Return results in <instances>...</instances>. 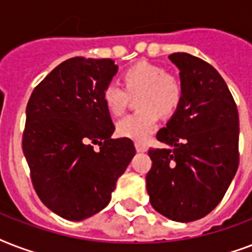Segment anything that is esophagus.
Here are the masks:
<instances>
[{"label":"esophagus","instance_id":"1","mask_svg":"<svg viewBox=\"0 0 252 252\" xmlns=\"http://www.w3.org/2000/svg\"><path fill=\"white\" fill-rule=\"evenodd\" d=\"M134 146H136V150H137L138 153H145L146 150H148V146L145 144H141V142H136Z\"/></svg>","mask_w":252,"mask_h":252}]
</instances>
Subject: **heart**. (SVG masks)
Listing matches in <instances>:
<instances>
[{
	"mask_svg": "<svg viewBox=\"0 0 252 252\" xmlns=\"http://www.w3.org/2000/svg\"><path fill=\"white\" fill-rule=\"evenodd\" d=\"M124 89L110 82L102 91V102L112 116L126 110L130 96H137V110L118 123V133L134 141H146L153 133L159 114L171 116L183 99V85L163 66L140 61L122 74Z\"/></svg>",
	"mask_w": 252,
	"mask_h": 252,
	"instance_id": "heart-1",
	"label": "heart"
}]
</instances>
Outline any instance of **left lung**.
<instances>
[{"instance_id": "obj_1", "label": "left lung", "mask_w": 252, "mask_h": 252, "mask_svg": "<svg viewBox=\"0 0 252 252\" xmlns=\"http://www.w3.org/2000/svg\"><path fill=\"white\" fill-rule=\"evenodd\" d=\"M168 59L180 70L183 99L150 149L146 174L152 207L167 219L191 222L222 200L239 163V118L230 90L211 64L189 55Z\"/></svg>"}]
</instances>
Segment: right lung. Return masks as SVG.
I'll use <instances>...</instances> for the list:
<instances>
[{
    "label": "right lung",
    "instance_id": "1",
    "mask_svg": "<svg viewBox=\"0 0 252 252\" xmlns=\"http://www.w3.org/2000/svg\"><path fill=\"white\" fill-rule=\"evenodd\" d=\"M116 72L111 59L73 57L57 65L27 103L22 148L31 182L45 207L69 221L106 208L136 154L132 140L111 138L115 126L102 102Z\"/></svg>",
    "mask_w": 252,
    "mask_h": 252
}]
</instances>
